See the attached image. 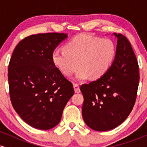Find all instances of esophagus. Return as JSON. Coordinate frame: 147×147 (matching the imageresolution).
I'll return each instance as SVG.
<instances>
[{"label":"esophagus","mask_w":147,"mask_h":147,"mask_svg":"<svg viewBox=\"0 0 147 147\" xmlns=\"http://www.w3.org/2000/svg\"><path fill=\"white\" fill-rule=\"evenodd\" d=\"M73 86H74V89H75V92H76V93H79V92H80V89H79V84L74 83Z\"/></svg>","instance_id":"obj_1"}]
</instances>
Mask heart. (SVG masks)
Returning <instances> with one entry per match:
<instances>
[{"label":"heart","mask_w":147,"mask_h":147,"mask_svg":"<svg viewBox=\"0 0 147 147\" xmlns=\"http://www.w3.org/2000/svg\"><path fill=\"white\" fill-rule=\"evenodd\" d=\"M116 56V46L109 38L79 34L65 43L63 50L53 52L55 66L66 77L76 74L77 81L98 79L109 70Z\"/></svg>","instance_id":"b5f03b06"}]
</instances>
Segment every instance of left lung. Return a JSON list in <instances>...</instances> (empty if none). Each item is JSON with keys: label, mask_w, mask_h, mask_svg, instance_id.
<instances>
[{"label": "left lung", "mask_w": 147, "mask_h": 147, "mask_svg": "<svg viewBox=\"0 0 147 147\" xmlns=\"http://www.w3.org/2000/svg\"><path fill=\"white\" fill-rule=\"evenodd\" d=\"M117 37L116 56L106 73L97 80L81 86L84 95L82 116L90 129L112 130L128 117L136 102L140 75L138 61L126 36Z\"/></svg>", "instance_id": "1"}]
</instances>
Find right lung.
Returning <instances> with one entry per match:
<instances>
[{
	"instance_id": "right-lung-1",
	"label": "right lung",
	"mask_w": 147,
	"mask_h": 147,
	"mask_svg": "<svg viewBox=\"0 0 147 147\" xmlns=\"http://www.w3.org/2000/svg\"><path fill=\"white\" fill-rule=\"evenodd\" d=\"M67 37L64 33L30 35L18 43L11 55L8 67L11 104L18 115L35 129L56 126L75 93L72 84L52 59L54 50Z\"/></svg>"
}]
</instances>
